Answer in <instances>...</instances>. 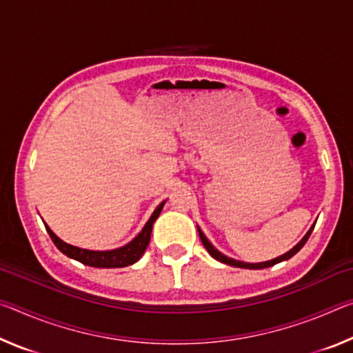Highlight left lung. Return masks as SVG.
Here are the masks:
<instances>
[{"label":"left lung","mask_w":353,"mask_h":353,"mask_svg":"<svg viewBox=\"0 0 353 353\" xmlns=\"http://www.w3.org/2000/svg\"><path fill=\"white\" fill-rule=\"evenodd\" d=\"M314 224H316V223H314ZM314 224H313L312 227H310V230L307 232L305 236H303L302 240L299 241L294 248L290 249L288 252H285L283 255H280V256H276V259H272V260L261 261V263H244V261H240V260L230 259V256H227V255H224L223 252H219V250H218L216 248H214L210 241L207 240V236L204 235V232H202V230L199 229V225H198V232H199V236H201V241H202V244H204V248L207 249V252L210 254L214 260H218V261L224 263V265H229V266L244 268V270H263V268L274 266V265H277V263H280V261L290 260L291 256H294V255L299 252V250H301V249L303 248V244L307 243V240L310 238V235H312V232H313V229H314Z\"/></svg>","instance_id":"1"}]
</instances>
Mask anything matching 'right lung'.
Listing matches in <instances>:
<instances>
[{
    "instance_id": "add662e5",
    "label": "right lung",
    "mask_w": 353,
    "mask_h": 353,
    "mask_svg": "<svg viewBox=\"0 0 353 353\" xmlns=\"http://www.w3.org/2000/svg\"><path fill=\"white\" fill-rule=\"evenodd\" d=\"M165 202L166 201H163L162 204L157 205V208L152 212L151 218L148 219L145 227H143L140 234L137 235L132 241H129L128 244H124V246H121V248L110 249V250H92V249H83V248L73 246V244H68L63 240H61V238H59L54 232L48 227L45 221H43V224L46 227V232L51 236L52 243L56 244V248L61 250L62 254L70 256V259L81 261L82 265L93 266V268H124V266L134 265V263L139 261L141 259V255L145 254L149 240H151L152 225L155 223V219L159 218L160 212H162Z\"/></svg>"
}]
</instances>
